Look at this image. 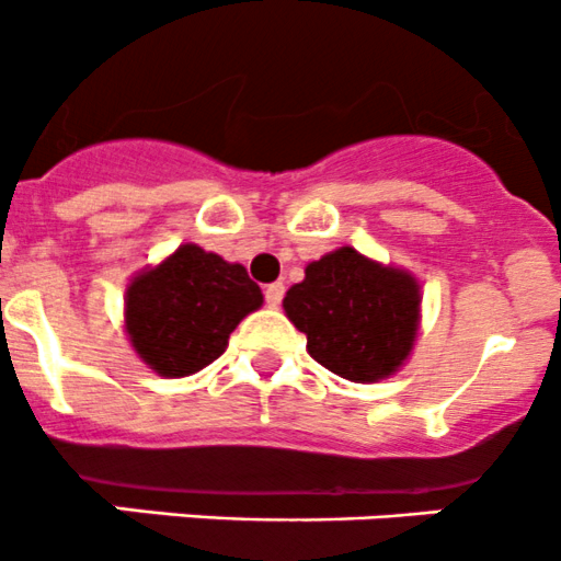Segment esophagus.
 <instances>
[{"label":"esophagus","mask_w":561,"mask_h":561,"mask_svg":"<svg viewBox=\"0 0 561 561\" xmlns=\"http://www.w3.org/2000/svg\"><path fill=\"white\" fill-rule=\"evenodd\" d=\"M283 291H286V286H283V283H270V286L264 288V299H267L270 308H278L280 299H283Z\"/></svg>","instance_id":"obj_1"}]
</instances>
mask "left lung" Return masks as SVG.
I'll return each mask as SVG.
<instances>
[{
	"mask_svg": "<svg viewBox=\"0 0 561 561\" xmlns=\"http://www.w3.org/2000/svg\"><path fill=\"white\" fill-rule=\"evenodd\" d=\"M420 280L343 245L305 267L283 310L308 335V354L341 379L370 385L407 365L420 332Z\"/></svg>",
	"mask_w": 561,
	"mask_h": 561,
	"instance_id": "8db88e82",
	"label": "left lung"
}]
</instances>
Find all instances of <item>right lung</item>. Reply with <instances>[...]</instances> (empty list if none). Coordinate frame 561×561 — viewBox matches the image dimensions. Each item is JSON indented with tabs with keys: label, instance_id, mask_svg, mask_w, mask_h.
I'll list each match as a JSON object with an SVG mask.
<instances>
[{
	"label": "right lung",
	"instance_id": "obj_1",
	"mask_svg": "<svg viewBox=\"0 0 561 561\" xmlns=\"http://www.w3.org/2000/svg\"><path fill=\"white\" fill-rule=\"evenodd\" d=\"M262 302L242 264L187 242L127 283L125 332L147 368L182 379L218 359L237 324Z\"/></svg>",
	"mask_w": 561,
	"mask_h": 561
}]
</instances>
